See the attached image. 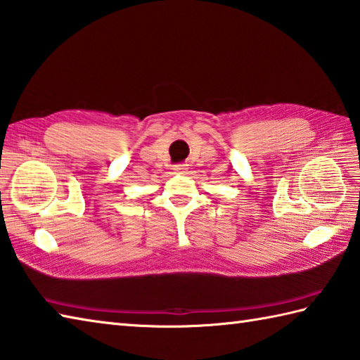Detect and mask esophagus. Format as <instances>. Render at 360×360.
Instances as JSON below:
<instances>
[{
    "label": "esophagus",
    "mask_w": 360,
    "mask_h": 360,
    "mask_svg": "<svg viewBox=\"0 0 360 360\" xmlns=\"http://www.w3.org/2000/svg\"><path fill=\"white\" fill-rule=\"evenodd\" d=\"M174 170H176V173H179V174L187 173V165H178L174 168Z\"/></svg>",
    "instance_id": "1"
}]
</instances>
